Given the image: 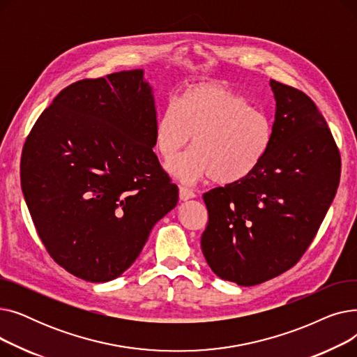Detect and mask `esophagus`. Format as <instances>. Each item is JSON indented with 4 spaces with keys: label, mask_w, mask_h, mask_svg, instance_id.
<instances>
[{
    "label": "esophagus",
    "mask_w": 357,
    "mask_h": 357,
    "mask_svg": "<svg viewBox=\"0 0 357 357\" xmlns=\"http://www.w3.org/2000/svg\"><path fill=\"white\" fill-rule=\"evenodd\" d=\"M194 197H195V194H194L192 190L186 188V186H181V188H179V198H181V201H188V199H191Z\"/></svg>",
    "instance_id": "1"
}]
</instances>
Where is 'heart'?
I'll list each match as a JSON object with an SVG mask.
<instances>
[{
	"label": "heart",
	"instance_id": "obj_1",
	"mask_svg": "<svg viewBox=\"0 0 357 357\" xmlns=\"http://www.w3.org/2000/svg\"><path fill=\"white\" fill-rule=\"evenodd\" d=\"M272 123L264 111L220 82H197L176 104H167L155 124V147L165 162L194 150L167 166L178 181L195 183L213 178L231 185L249 178L266 158Z\"/></svg>",
	"mask_w": 357,
	"mask_h": 357
}]
</instances>
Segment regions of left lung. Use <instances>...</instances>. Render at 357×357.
<instances>
[{
  "instance_id": "1",
  "label": "left lung",
  "mask_w": 357,
  "mask_h": 357,
  "mask_svg": "<svg viewBox=\"0 0 357 357\" xmlns=\"http://www.w3.org/2000/svg\"><path fill=\"white\" fill-rule=\"evenodd\" d=\"M275 121L269 152L245 181L204 194L201 249L213 272L240 287L269 280L310 246L340 181V153L317 105L271 79Z\"/></svg>"
}]
</instances>
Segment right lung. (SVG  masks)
<instances>
[{
  "instance_id": "add662e5",
  "label": "right lung",
  "mask_w": 357,
  "mask_h": 357,
  "mask_svg": "<svg viewBox=\"0 0 357 357\" xmlns=\"http://www.w3.org/2000/svg\"><path fill=\"white\" fill-rule=\"evenodd\" d=\"M153 89L143 69L62 89L23 147L22 190L49 255L88 282L119 278L176 207L159 165Z\"/></svg>"
}]
</instances>
